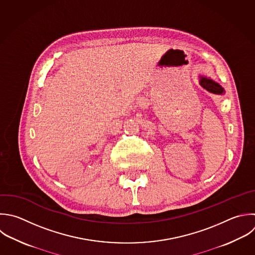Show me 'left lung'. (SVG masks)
Here are the masks:
<instances>
[{
	"label": "left lung",
	"instance_id": "obj_1",
	"mask_svg": "<svg viewBox=\"0 0 255 255\" xmlns=\"http://www.w3.org/2000/svg\"><path fill=\"white\" fill-rule=\"evenodd\" d=\"M198 80H199V85L203 89H205L207 92L212 93L214 95H224V93H225L224 89L215 81H213L203 75H199Z\"/></svg>",
	"mask_w": 255,
	"mask_h": 255
}]
</instances>
